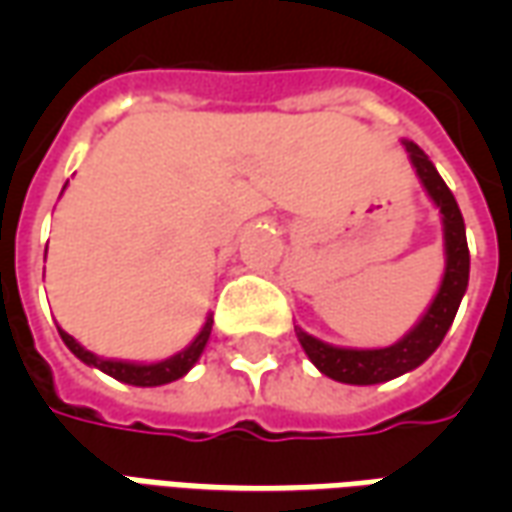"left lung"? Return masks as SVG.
<instances>
[{
	"label": "left lung",
	"mask_w": 512,
	"mask_h": 512,
	"mask_svg": "<svg viewBox=\"0 0 512 512\" xmlns=\"http://www.w3.org/2000/svg\"><path fill=\"white\" fill-rule=\"evenodd\" d=\"M403 145L411 158V167L417 169L422 189L441 213L444 277H441V285L428 304V310L422 312V318L397 343L386 345V348H343V345L323 343L318 337L304 332L301 326H296V337H299L304 354L310 356L312 365L318 367L323 376L334 378L340 384H384V381H392V378L411 373L414 367L422 365L439 348L444 334L450 332L455 312L461 307L463 293L469 285V246H466L461 208L433 167V161L422 153V147L408 139H403Z\"/></svg>",
	"instance_id": "left-lung-1"
}]
</instances>
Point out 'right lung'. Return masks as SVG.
<instances>
[{
    "label": "right lung",
    "instance_id": "add662e5",
    "mask_svg": "<svg viewBox=\"0 0 512 512\" xmlns=\"http://www.w3.org/2000/svg\"><path fill=\"white\" fill-rule=\"evenodd\" d=\"M213 329V318L208 315L205 323H202L200 334L191 340L183 351H178L175 356H169V359H161V362H126V359H106V356H98L93 351H87L76 337H71L68 332H62L60 337L62 343L71 348V354L76 359H82L84 365L95 367V370H101L106 376L117 378V381H123V384L131 386H161V384H172V381H178L189 373L191 367L197 365V359L205 351V345H208V337H211Z\"/></svg>",
    "mask_w": 512,
    "mask_h": 512
}]
</instances>
